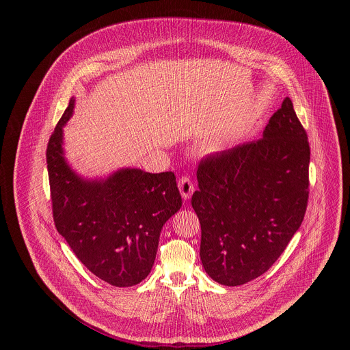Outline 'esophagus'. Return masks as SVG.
<instances>
[{"instance_id": "obj_1", "label": "esophagus", "mask_w": 350, "mask_h": 350, "mask_svg": "<svg viewBox=\"0 0 350 350\" xmlns=\"http://www.w3.org/2000/svg\"><path fill=\"white\" fill-rule=\"evenodd\" d=\"M178 188H180V192H181V196L184 199H189L192 192H193V183L191 181V178L188 176H183L180 180H178Z\"/></svg>"}]
</instances>
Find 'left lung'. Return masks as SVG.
Listing matches in <instances>:
<instances>
[{
  "instance_id": "obj_1",
  "label": "left lung",
  "mask_w": 350,
  "mask_h": 350,
  "mask_svg": "<svg viewBox=\"0 0 350 350\" xmlns=\"http://www.w3.org/2000/svg\"><path fill=\"white\" fill-rule=\"evenodd\" d=\"M310 146L286 96L263 138L198 165L191 204L201 260L212 280L237 286L266 273L301 227L309 201Z\"/></svg>"
}]
</instances>
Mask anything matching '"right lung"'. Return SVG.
I'll list each match as a JSON object with an SVG mask.
<instances>
[{"label": "right lung", "mask_w": 350, "mask_h": 350, "mask_svg": "<svg viewBox=\"0 0 350 350\" xmlns=\"http://www.w3.org/2000/svg\"><path fill=\"white\" fill-rule=\"evenodd\" d=\"M70 99L46 145L53 217L77 259L113 286H131L151 271L163 224L181 208L173 172L122 169L103 181L80 178L68 166L62 127Z\"/></svg>", "instance_id": "1"}]
</instances>
